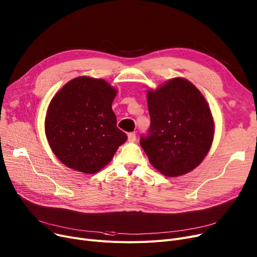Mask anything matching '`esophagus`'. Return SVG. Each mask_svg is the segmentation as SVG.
<instances>
[{
  "label": "esophagus",
  "mask_w": 257,
  "mask_h": 257,
  "mask_svg": "<svg viewBox=\"0 0 257 257\" xmlns=\"http://www.w3.org/2000/svg\"><path fill=\"white\" fill-rule=\"evenodd\" d=\"M127 139L130 142H135L136 141V134L135 133H128Z\"/></svg>",
  "instance_id": "34e87169"
}]
</instances>
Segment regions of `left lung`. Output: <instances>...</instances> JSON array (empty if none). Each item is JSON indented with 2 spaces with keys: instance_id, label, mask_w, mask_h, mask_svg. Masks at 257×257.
I'll list each match as a JSON object with an SVG mask.
<instances>
[{
  "instance_id": "8db88e82",
  "label": "left lung",
  "mask_w": 257,
  "mask_h": 257,
  "mask_svg": "<svg viewBox=\"0 0 257 257\" xmlns=\"http://www.w3.org/2000/svg\"><path fill=\"white\" fill-rule=\"evenodd\" d=\"M151 126L140 144L152 165L166 177L185 175L209 152L214 124L208 103L186 79L174 78L149 91Z\"/></svg>"
}]
</instances>
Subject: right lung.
Segmentation results:
<instances>
[{"mask_svg":"<svg viewBox=\"0 0 257 257\" xmlns=\"http://www.w3.org/2000/svg\"><path fill=\"white\" fill-rule=\"evenodd\" d=\"M117 91L103 79L69 81L49 105L45 131L55 156L84 174L99 172L112 160L126 134L117 127L112 102Z\"/></svg>","mask_w":257,"mask_h":257,"instance_id":"add662e5","label":"right lung"}]
</instances>
